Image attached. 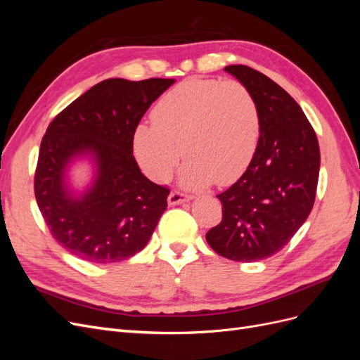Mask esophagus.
<instances>
[{
    "label": "esophagus",
    "instance_id": "obj_1",
    "mask_svg": "<svg viewBox=\"0 0 360 360\" xmlns=\"http://www.w3.org/2000/svg\"><path fill=\"white\" fill-rule=\"evenodd\" d=\"M192 197L188 193L184 192H180V191H172L169 195H168V202L169 205H176V204H181L184 201H189Z\"/></svg>",
    "mask_w": 360,
    "mask_h": 360
}]
</instances>
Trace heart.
I'll use <instances>...</instances> for the list:
<instances>
[{
	"instance_id": "heart-1",
	"label": "heart",
	"mask_w": 360,
	"mask_h": 360,
	"mask_svg": "<svg viewBox=\"0 0 360 360\" xmlns=\"http://www.w3.org/2000/svg\"><path fill=\"white\" fill-rule=\"evenodd\" d=\"M139 124L134 150L150 179L167 181L181 159L189 186L231 184L248 169L261 135L254 94L236 79H188L163 94Z\"/></svg>"
}]
</instances>
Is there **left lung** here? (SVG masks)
<instances>
[{
    "mask_svg": "<svg viewBox=\"0 0 360 360\" xmlns=\"http://www.w3.org/2000/svg\"><path fill=\"white\" fill-rule=\"evenodd\" d=\"M225 70L254 94L261 135L243 176L216 195L222 221L205 238L219 255L249 263L276 254L307 221L317 192L320 147L309 120L282 86L243 64Z\"/></svg>",
    "mask_w": 360,
    "mask_h": 360,
    "instance_id": "1",
    "label": "left lung"
}]
</instances>
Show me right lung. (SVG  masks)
Masks as SVG:
<instances>
[{
	"label": "right lung",
	"instance_id": "right-lung-1",
	"mask_svg": "<svg viewBox=\"0 0 360 360\" xmlns=\"http://www.w3.org/2000/svg\"><path fill=\"white\" fill-rule=\"evenodd\" d=\"M174 79H106L79 96L52 120L41 139L34 195L52 237L84 261L117 263L144 249L169 189L150 181L134 156V135ZM90 150L98 162L94 188L72 199L63 186L70 157Z\"/></svg>",
	"mask_w": 360,
	"mask_h": 360
}]
</instances>
